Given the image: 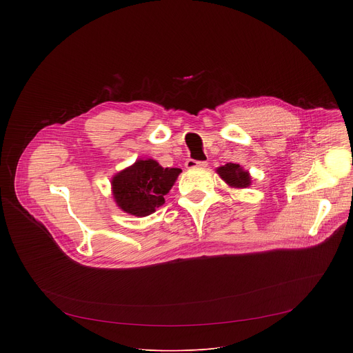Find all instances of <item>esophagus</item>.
<instances>
[{
    "mask_svg": "<svg viewBox=\"0 0 353 353\" xmlns=\"http://www.w3.org/2000/svg\"><path fill=\"white\" fill-rule=\"evenodd\" d=\"M207 165H208V162H205V161H195V159H188L185 162V168L190 169V170L204 169V168H207Z\"/></svg>",
    "mask_w": 353,
    "mask_h": 353,
    "instance_id": "1",
    "label": "esophagus"
}]
</instances>
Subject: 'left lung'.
I'll return each instance as SVG.
<instances>
[{
    "label": "left lung",
    "mask_w": 353,
    "mask_h": 353,
    "mask_svg": "<svg viewBox=\"0 0 353 353\" xmlns=\"http://www.w3.org/2000/svg\"><path fill=\"white\" fill-rule=\"evenodd\" d=\"M219 176L232 187L245 188L250 185V176L236 163H226L218 169Z\"/></svg>",
    "instance_id": "8db88e82"
}]
</instances>
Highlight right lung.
<instances>
[{"mask_svg": "<svg viewBox=\"0 0 353 353\" xmlns=\"http://www.w3.org/2000/svg\"><path fill=\"white\" fill-rule=\"evenodd\" d=\"M181 169L162 168L157 161H137L112 180L117 205L135 216H148L165 204V195Z\"/></svg>", "mask_w": 353, "mask_h": 353, "instance_id": "right-lung-1", "label": "right lung"}]
</instances>
